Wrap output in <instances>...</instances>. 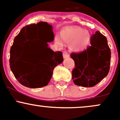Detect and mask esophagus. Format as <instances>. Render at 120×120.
Wrapping results in <instances>:
<instances>
[{"instance_id": "esophagus-1", "label": "esophagus", "mask_w": 120, "mask_h": 120, "mask_svg": "<svg viewBox=\"0 0 120 120\" xmlns=\"http://www.w3.org/2000/svg\"><path fill=\"white\" fill-rule=\"evenodd\" d=\"M63 57H64V59L68 58V57H69V55L68 54V52H66V51H64V52H63Z\"/></svg>"}]
</instances>
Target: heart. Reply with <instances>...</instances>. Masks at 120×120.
I'll list each match as a JSON object with an SVG mask.
<instances>
[{
  "label": "heart",
  "instance_id": "obj_1",
  "mask_svg": "<svg viewBox=\"0 0 120 120\" xmlns=\"http://www.w3.org/2000/svg\"><path fill=\"white\" fill-rule=\"evenodd\" d=\"M60 37H55V42L57 45L63 46V41L69 43L70 49L77 52L85 51L90 45L91 37L89 31L78 26H66L60 31Z\"/></svg>",
  "mask_w": 120,
  "mask_h": 120
}]
</instances>
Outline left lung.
I'll list each match as a JSON object with an SVG mask.
<instances>
[{
  "instance_id": "1",
  "label": "left lung",
  "mask_w": 120,
  "mask_h": 120,
  "mask_svg": "<svg viewBox=\"0 0 120 120\" xmlns=\"http://www.w3.org/2000/svg\"><path fill=\"white\" fill-rule=\"evenodd\" d=\"M111 49L105 36L96 31L92 35L91 46L81 53H72L75 63L72 79L77 86H94L108 75L111 63Z\"/></svg>"
}]
</instances>
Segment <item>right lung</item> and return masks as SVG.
<instances>
[{
  "label": "right lung",
  "mask_w": 120,
  "mask_h": 120,
  "mask_svg": "<svg viewBox=\"0 0 120 120\" xmlns=\"http://www.w3.org/2000/svg\"><path fill=\"white\" fill-rule=\"evenodd\" d=\"M48 30L52 36V26L39 22L25 26L15 38L10 50L9 65L15 78L23 86L32 89L46 86L53 69L63 61L60 51L54 52L42 39V31Z\"/></svg>",
  "instance_id": "1"
}]
</instances>
